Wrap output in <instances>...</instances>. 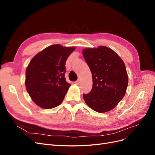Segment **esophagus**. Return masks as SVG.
Here are the masks:
<instances>
[{"label": "esophagus", "instance_id": "esophagus-1", "mask_svg": "<svg viewBox=\"0 0 155 155\" xmlns=\"http://www.w3.org/2000/svg\"><path fill=\"white\" fill-rule=\"evenodd\" d=\"M79 83H80V81H79V79H78V80H77L76 81H75V83H76V85H78V84H79Z\"/></svg>", "mask_w": 155, "mask_h": 155}]
</instances>
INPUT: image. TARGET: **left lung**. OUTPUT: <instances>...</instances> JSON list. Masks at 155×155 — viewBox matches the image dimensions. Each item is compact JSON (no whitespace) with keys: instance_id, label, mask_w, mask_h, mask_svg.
<instances>
[{"instance_id":"left-lung-1","label":"left lung","mask_w":155,"mask_h":155,"mask_svg":"<svg viewBox=\"0 0 155 155\" xmlns=\"http://www.w3.org/2000/svg\"><path fill=\"white\" fill-rule=\"evenodd\" d=\"M82 52L93 81L91 91L83 94L84 100L100 113L113 109L123 99L128 85L124 62L114 50L104 46L85 48Z\"/></svg>"}]
</instances>
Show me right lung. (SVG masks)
<instances>
[{
    "label": "right lung",
    "instance_id": "add662e5",
    "mask_svg": "<svg viewBox=\"0 0 155 155\" xmlns=\"http://www.w3.org/2000/svg\"><path fill=\"white\" fill-rule=\"evenodd\" d=\"M75 48L53 45L31 59L26 70L25 86L37 105L50 109L61 104L70 87L64 78L65 62Z\"/></svg>",
    "mask_w": 155,
    "mask_h": 155
}]
</instances>
